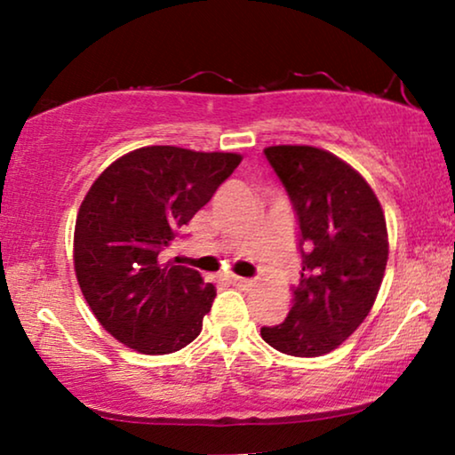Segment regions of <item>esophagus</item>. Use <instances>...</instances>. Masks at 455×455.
<instances>
[{"instance_id": "1", "label": "esophagus", "mask_w": 455, "mask_h": 455, "mask_svg": "<svg viewBox=\"0 0 455 455\" xmlns=\"http://www.w3.org/2000/svg\"><path fill=\"white\" fill-rule=\"evenodd\" d=\"M228 282L232 285H238V288H248V285H252L251 279L240 277V275H228Z\"/></svg>"}]
</instances>
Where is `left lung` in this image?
Wrapping results in <instances>:
<instances>
[{"label": "left lung", "mask_w": 455, "mask_h": 455, "mask_svg": "<svg viewBox=\"0 0 455 455\" xmlns=\"http://www.w3.org/2000/svg\"><path fill=\"white\" fill-rule=\"evenodd\" d=\"M265 157L298 217L300 283L283 323L260 335L298 358L323 356L371 313L387 265V226L366 180L316 147H267Z\"/></svg>", "instance_id": "obj_1"}]
</instances>
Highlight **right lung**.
I'll return each instance as SVG.
<instances>
[{
    "label": "right lung",
    "mask_w": 455,
    "mask_h": 455,
    "mask_svg": "<svg viewBox=\"0 0 455 455\" xmlns=\"http://www.w3.org/2000/svg\"><path fill=\"white\" fill-rule=\"evenodd\" d=\"M235 153L142 147L114 161L80 204L74 269L97 321L142 354L182 350L215 300L190 267L164 263L178 229L232 176Z\"/></svg>",
    "instance_id": "1"
}]
</instances>
